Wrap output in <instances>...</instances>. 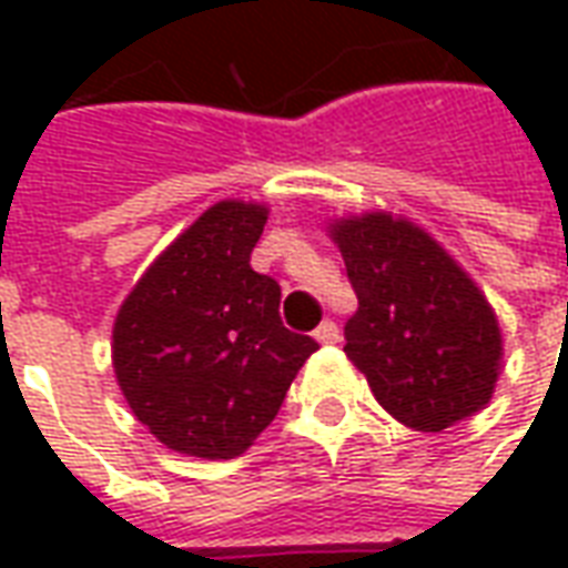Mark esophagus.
Returning a JSON list of instances; mask_svg holds the SVG:
<instances>
[{"label": "esophagus", "instance_id": "obj_1", "mask_svg": "<svg viewBox=\"0 0 568 568\" xmlns=\"http://www.w3.org/2000/svg\"><path fill=\"white\" fill-rule=\"evenodd\" d=\"M313 337H316L320 344H337V341H341V328H337L332 320H325L320 328L313 332Z\"/></svg>", "mask_w": 568, "mask_h": 568}]
</instances>
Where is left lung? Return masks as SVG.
I'll return each mask as SVG.
<instances>
[{"label":"left lung","mask_w":568,"mask_h":568,"mask_svg":"<svg viewBox=\"0 0 568 568\" xmlns=\"http://www.w3.org/2000/svg\"><path fill=\"white\" fill-rule=\"evenodd\" d=\"M358 310L344 353L398 423L440 432L487 405L501 334L487 297L444 248L386 212L332 227Z\"/></svg>","instance_id":"obj_1"}]
</instances>
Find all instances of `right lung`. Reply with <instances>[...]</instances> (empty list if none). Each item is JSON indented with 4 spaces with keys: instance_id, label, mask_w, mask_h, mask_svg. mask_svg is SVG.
I'll return each instance as SVG.
<instances>
[{
    "instance_id": "add662e5",
    "label": "right lung",
    "mask_w": 568,
    "mask_h": 568,
    "mask_svg": "<svg viewBox=\"0 0 568 568\" xmlns=\"http://www.w3.org/2000/svg\"><path fill=\"white\" fill-rule=\"evenodd\" d=\"M264 222V206L215 203L151 264L118 313L121 393L170 450L240 456L320 349L285 328L283 288L248 264Z\"/></svg>"
}]
</instances>
